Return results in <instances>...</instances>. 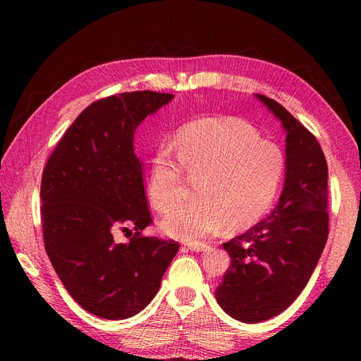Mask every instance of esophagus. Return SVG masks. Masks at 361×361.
Here are the masks:
<instances>
[{"label": "esophagus", "instance_id": "34e87169", "mask_svg": "<svg viewBox=\"0 0 361 361\" xmlns=\"http://www.w3.org/2000/svg\"><path fill=\"white\" fill-rule=\"evenodd\" d=\"M185 248L190 250V251H195V252H200V251H206L209 248V245L206 243H185Z\"/></svg>", "mask_w": 361, "mask_h": 361}]
</instances>
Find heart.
I'll return each mask as SVG.
<instances>
[{
    "label": "heart",
    "mask_w": 361,
    "mask_h": 361,
    "mask_svg": "<svg viewBox=\"0 0 361 361\" xmlns=\"http://www.w3.org/2000/svg\"><path fill=\"white\" fill-rule=\"evenodd\" d=\"M185 172L195 181V200L169 212L163 229L181 240H203L224 224L245 229L271 208L286 172L278 145L262 141L257 130L237 118L200 119L181 127L175 152L159 145L150 159L147 192L166 212L180 200Z\"/></svg>",
    "instance_id": "heart-1"
}]
</instances>
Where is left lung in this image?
Masks as SVG:
<instances>
[{
	"label": "left lung",
	"mask_w": 361,
	"mask_h": 361,
	"mask_svg": "<svg viewBox=\"0 0 361 361\" xmlns=\"http://www.w3.org/2000/svg\"><path fill=\"white\" fill-rule=\"evenodd\" d=\"M287 132V173L268 219L224 243L231 257L216 299L228 315L260 323L286 310L307 286L329 235L327 161L317 136L257 94Z\"/></svg>",
	"instance_id": "left-lung-1"
}]
</instances>
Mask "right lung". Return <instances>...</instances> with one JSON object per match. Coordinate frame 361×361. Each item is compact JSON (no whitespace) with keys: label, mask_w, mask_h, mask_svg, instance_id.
<instances>
[{"label":"right lung","mask_w":361,"mask_h":361,"mask_svg":"<svg viewBox=\"0 0 361 361\" xmlns=\"http://www.w3.org/2000/svg\"><path fill=\"white\" fill-rule=\"evenodd\" d=\"M172 97L145 90L99 99L75 118L43 169L44 250L68 293L99 318L142 310L180 248L142 235L153 219L133 149L136 127ZM118 231L133 235L127 244L114 239Z\"/></svg>","instance_id":"add662e5"}]
</instances>
